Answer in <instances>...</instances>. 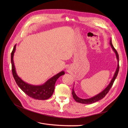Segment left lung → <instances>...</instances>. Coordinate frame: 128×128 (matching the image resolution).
Here are the masks:
<instances>
[{
    "label": "left lung",
    "instance_id": "left-lung-1",
    "mask_svg": "<svg viewBox=\"0 0 128 128\" xmlns=\"http://www.w3.org/2000/svg\"><path fill=\"white\" fill-rule=\"evenodd\" d=\"M110 44L112 46V48L113 50V51H114V52L116 54V58L117 59V61H118V65H117V68L116 69V70L115 72V74H114L111 82H110V84L107 86L106 88L103 90L101 92H100V93H98V94L94 96L91 98H86V99H83V98H81L79 97H78L77 96V95L76 94V93H75L74 90V87L72 88V95L73 96L74 99L78 103H82V104H92L93 103H95L97 101H98L99 100H102V98H103L107 94L108 92H109L110 90V88H112V86L114 84V81H115V80L116 79L117 75H118V73L119 72V55L118 54L117 51H116V50L114 48L112 44V39H110Z\"/></svg>",
    "mask_w": 128,
    "mask_h": 128
}]
</instances>
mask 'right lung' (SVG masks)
<instances>
[{
	"label": "right lung",
	"mask_w": 128,
	"mask_h": 128,
	"mask_svg": "<svg viewBox=\"0 0 128 128\" xmlns=\"http://www.w3.org/2000/svg\"><path fill=\"white\" fill-rule=\"evenodd\" d=\"M16 44L11 52V61L12 64V72L15 81L18 86L26 94L30 97L36 100H44L50 98L53 94L54 91L55 84L57 79L60 77L65 74L64 71H61L56 75H54L50 78L49 80L42 85L34 86L28 84L24 82L23 80L20 78L17 75L16 68L13 62V56L16 51Z\"/></svg>",
	"instance_id": "right-lung-1"
}]
</instances>
